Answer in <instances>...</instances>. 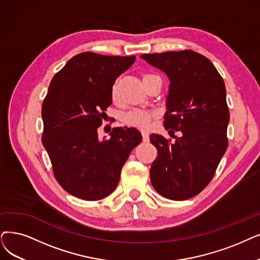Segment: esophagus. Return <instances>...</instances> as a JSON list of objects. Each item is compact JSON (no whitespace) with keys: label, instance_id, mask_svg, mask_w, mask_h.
Segmentation results:
<instances>
[{"label":"esophagus","instance_id":"obj_1","mask_svg":"<svg viewBox=\"0 0 260 260\" xmlns=\"http://www.w3.org/2000/svg\"><path fill=\"white\" fill-rule=\"evenodd\" d=\"M142 138L144 143H148L149 142V136L146 131H142Z\"/></svg>","mask_w":260,"mask_h":260}]
</instances>
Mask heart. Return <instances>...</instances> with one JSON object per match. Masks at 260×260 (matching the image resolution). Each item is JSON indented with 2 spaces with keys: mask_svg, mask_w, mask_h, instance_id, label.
<instances>
[{
  "mask_svg": "<svg viewBox=\"0 0 260 260\" xmlns=\"http://www.w3.org/2000/svg\"><path fill=\"white\" fill-rule=\"evenodd\" d=\"M149 76H152V75H144L143 80ZM116 98H117V89H116V85H114L112 88V99L116 100ZM153 115H154V113L149 112V111L133 109V110L129 111L128 113L124 114L123 122L131 127H137L140 129H147L150 126V122H151Z\"/></svg>",
  "mask_w": 260,
  "mask_h": 260,
  "instance_id": "obj_1",
  "label": "heart"
}]
</instances>
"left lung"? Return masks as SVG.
Returning a JSON list of instances; mask_svg holds the SVG:
<instances>
[{
	"label": "left lung",
	"instance_id": "8db88e82",
	"mask_svg": "<svg viewBox=\"0 0 260 260\" xmlns=\"http://www.w3.org/2000/svg\"><path fill=\"white\" fill-rule=\"evenodd\" d=\"M141 57L171 80L163 123L174 141L150 134L158 151L150 168L151 184L169 200L191 199L212 180L228 146L225 83L211 61L192 50Z\"/></svg>",
	"mask_w": 260,
	"mask_h": 260
}]
</instances>
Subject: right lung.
<instances>
[{
    "label": "right lung",
    "instance_id": "add662e5",
    "mask_svg": "<svg viewBox=\"0 0 260 260\" xmlns=\"http://www.w3.org/2000/svg\"><path fill=\"white\" fill-rule=\"evenodd\" d=\"M136 60L83 52L52 79L41 108L43 145L56 181L84 201L110 195L131 150L142 141L134 128H113L110 139L98 140L97 129L112 103V86Z\"/></svg>",
    "mask_w": 260,
    "mask_h": 260
}]
</instances>
